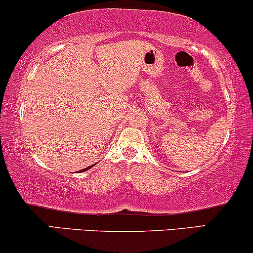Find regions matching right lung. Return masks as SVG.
Wrapping results in <instances>:
<instances>
[{
	"instance_id": "right-lung-1",
	"label": "right lung",
	"mask_w": 253,
	"mask_h": 253,
	"mask_svg": "<svg viewBox=\"0 0 253 253\" xmlns=\"http://www.w3.org/2000/svg\"><path fill=\"white\" fill-rule=\"evenodd\" d=\"M91 167H92V165H91ZM91 167H89V168H85V169L81 170V172H83V171H85V170H88V169H90V168H91Z\"/></svg>"
}]
</instances>
